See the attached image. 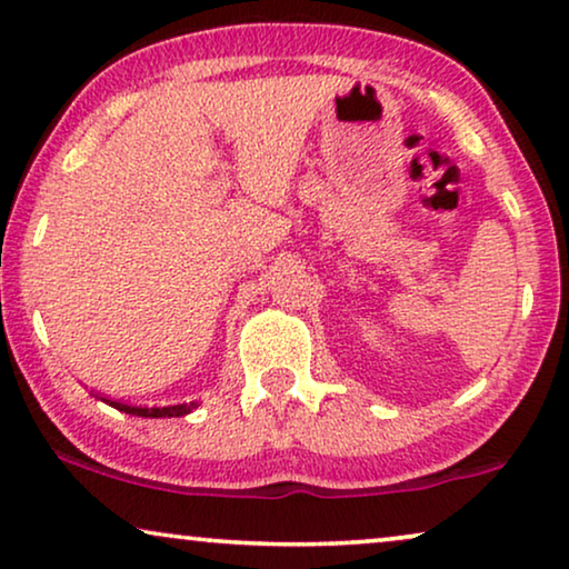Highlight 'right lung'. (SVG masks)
<instances>
[{
    "mask_svg": "<svg viewBox=\"0 0 569 569\" xmlns=\"http://www.w3.org/2000/svg\"><path fill=\"white\" fill-rule=\"evenodd\" d=\"M106 401V399H103ZM113 409L119 411H127V415H134V417H183L189 415L191 409H197V403H178V407H152V409H144V407H129V403H121V401H108Z\"/></svg>",
    "mask_w": 569,
    "mask_h": 569,
    "instance_id": "obj_1",
    "label": "right lung"
}]
</instances>
